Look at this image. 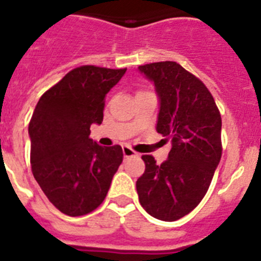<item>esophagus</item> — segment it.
Here are the masks:
<instances>
[{
  "instance_id": "34e87169",
  "label": "esophagus",
  "mask_w": 261,
  "mask_h": 261,
  "mask_svg": "<svg viewBox=\"0 0 261 261\" xmlns=\"http://www.w3.org/2000/svg\"><path fill=\"white\" fill-rule=\"evenodd\" d=\"M123 154L125 158H129V156H137L138 154L136 153L135 150H132L129 146H123Z\"/></svg>"
}]
</instances>
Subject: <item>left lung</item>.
<instances>
[{
    "instance_id": "left-lung-1",
    "label": "left lung",
    "mask_w": 261,
    "mask_h": 261,
    "mask_svg": "<svg viewBox=\"0 0 261 261\" xmlns=\"http://www.w3.org/2000/svg\"><path fill=\"white\" fill-rule=\"evenodd\" d=\"M151 81L159 99L156 132L171 138L168 158L156 165L142 155L138 200L151 217L176 221L200 204L222 155L220 111L199 78L174 61L138 66Z\"/></svg>"
}]
</instances>
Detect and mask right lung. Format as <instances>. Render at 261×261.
Here are the masks:
<instances>
[{
    "label": "right lung",
    "mask_w": 261,
    "mask_h": 261,
    "mask_svg": "<svg viewBox=\"0 0 261 261\" xmlns=\"http://www.w3.org/2000/svg\"><path fill=\"white\" fill-rule=\"evenodd\" d=\"M125 71L94 65L73 69L43 94L32 114V174L66 216L98 208L123 162L121 146H100L90 138V126L102 124L106 95Z\"/></svg>",
    "instance_id": "right-lung-1"
}]
</instances>
